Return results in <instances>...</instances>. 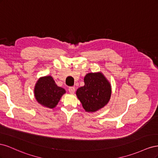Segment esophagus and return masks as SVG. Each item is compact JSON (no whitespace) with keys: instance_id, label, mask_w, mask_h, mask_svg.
I'll use <instances>...</instances> for the list:
<instances>
[{"instance_id":"esophagus-1","label":"esophagus","mask_w":158,"mask_h":158,"mask_svg":"<svg viewBox=\"0 0 158 158\" xmlns=\"http://www.w3.org/2000/svg\"><path fill=\"white\" fill-rule=\"evenodd\" d=\"M69 92L70 93V94H74L75 92V88L74 87H69Z\"/></svg>"}]
</instances>
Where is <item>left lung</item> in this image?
Here are the masks:
<instances>
[{
  "label": "left lung",
  "mask_w": 158,
  "mask_h": 158,
  "mask_svg": "<svg viewBox=\"0 0 158 158\" xmlns=\"http://www.w3.org/2000/svg\"><path fill=\"white\" fill-rule=\"evenodd\" d=\"M84 80V85L77 89L76 95L85 111H96L109 102L111 85L102 73L87 74Z\"/></svg>",
  "instance_id": "1"
}]
</instances>
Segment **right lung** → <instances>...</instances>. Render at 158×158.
Masks as SVG:
<instances>
[{"mask_svg": "<svg viewBox=\"0 0 158 158\" xmlns=\"http://www.w3.org/2000/svg\"><path fill=\"white\" fill-rule=\"evenodd\" d=\"M66 91L55 84L50 76L40 78L35 85L34 94L37 101L42 106L50 109L54 108Z\"/></svg>", "mask_w": 158, "mask_h": 158, "instance_id": "1", "label": "right lung"}]
</instances>
